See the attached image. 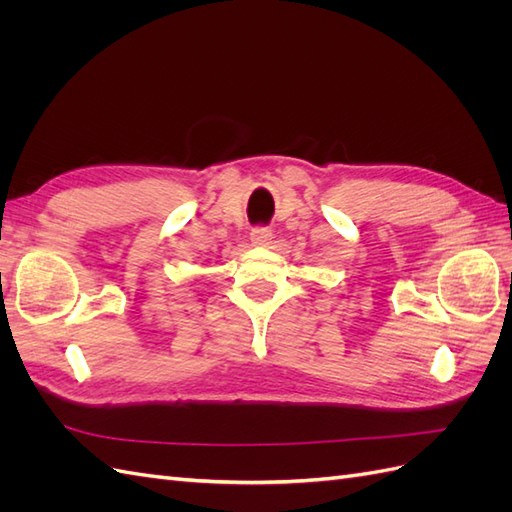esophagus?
I'll use <instances>...</instances> for the list:
<instances>
[{"label": "esophagus", "instance_id": "34e87169", "mask_svg": "<svg viewBox=\"0 0 512 512\" xmlns=\"http://www.w3.org/2000/svg\"><path fill=\"white\" fill-rule=\"evenodd\" d=\"M271 239H273V232L269 228H254L250 235L252 245H269Z\"/></svg>", "mask_w": 512, "mask_h": 512}]
</instances>
